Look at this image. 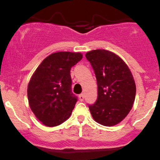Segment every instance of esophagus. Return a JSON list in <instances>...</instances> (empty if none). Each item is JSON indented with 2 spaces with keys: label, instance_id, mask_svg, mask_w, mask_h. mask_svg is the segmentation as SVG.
Here are the masks:
<instances>
[{
  "label": "esophagus",
  "instance_id": "obj_1",
  "mask_svg": "<svg viewBox=\"0 0 160 160\" xmlns=\"http://www.w3.org/2000/svg\"><path fill=\"white\" fill-rule=\"evenodd\" d=\"M79 98H80V101H81V102H82L84 99V95L83 94H80V95H79Z\"/></svg>",
  "mask_w": 160,
  "mask_h": 160
}]
</instances>
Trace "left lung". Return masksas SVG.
Segmentation results:
<instances>
[{
	"label": "left lung",
	"mask_w": 160,
	"mask_h": 160,
	"mask_svg": "<svg viewBox=\"0 0 160 160\" xmlns=\"http://www.w3.org/2000/svg\"><path fill=\"white\" fill-rule=\"evenodd\" d=\"M98 84V98L89 105L95 122L105 126L120 122L131 111L136 86L131 71L123 60L105 49L86 52Z\"/></svg>",
	"instance_id": "left-lung-1"
}]
</instances>
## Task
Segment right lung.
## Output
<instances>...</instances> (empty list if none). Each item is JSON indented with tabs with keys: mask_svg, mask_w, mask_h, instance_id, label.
<instances>
[{
	"mask_svg": "<svg viewBox=\"0 0 160 160\" xmlns=\"http://www.w3.org/2000/svg\"><path fill=\"white\" fill-rule=\"evenodd\" d=\"M82 58L80 52L52 53L33 74L27 90L29 106L45 126H58L72 113L78 98L71 92L70 71Z\"/></svg>",
	"mask_w": 160,
	"mask_h": 160,
	"instance_id": "add662e5",
	"label": "right lung"
}]
</instances>
